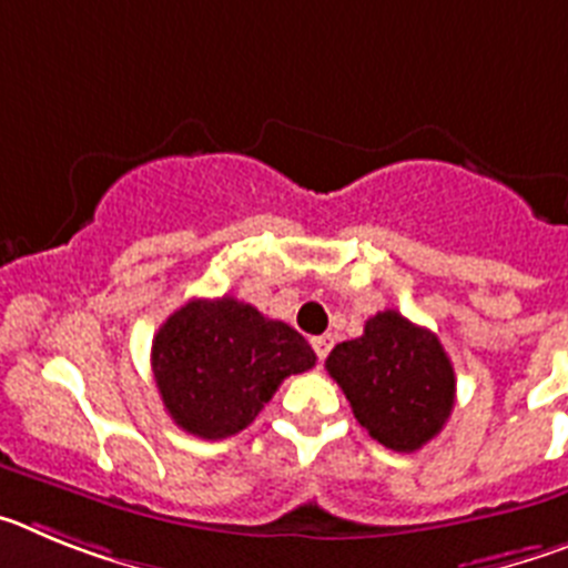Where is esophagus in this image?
<instances>
[{"label":"esophagus","instance_id":"esophagus-1","mask_svg":"<svg viewBox=\"0 0 568 568\" xmlns=\"http://www.w3.org/2000/svg\"><path fill=\"white\" fill-rule=\"evenodd\" d=\"M313 349L318 355V361H324L329 355V349H333V338L329 335H318V338H313Z\"/></svg>","mask_w":568,"mask_h":568}]
</instances>
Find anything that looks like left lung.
<instances>
[{
    "mask_svg": "<svg viewBox=\"0 0 568 568\" xmlns=\"http://www.w3.org/2000/svg\"><path fill=\"white\" fill-rule=\"evenodd\" d=\"M327 373L358 424L395 453L429 444L455 406V369L438 335L395 310L373 315L361 338L335 346Z\"/></svg>",
    "mask_w": 568,
    "mask_h": 568,
    "instance_id": "obj_1",
    "label": "left lung"
}]
</instances>
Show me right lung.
<instances>
[{"label": "right lung", "mask_w": 568, "mask_h": 568, "mask_svg": "<svg viewBox=\"0 0 568 568\" xmlns=\"http://www.w3.org/2000/svg\"><path fill=\"white\" fill-rule=\"evenodd\" d=\"M153 378L184 433L222 440L247 429L281 381L315 366L313 346L284 321L222 298H193L153 338Z\"/></svg>", "instance_id": "obj_1"}]
</instances>
